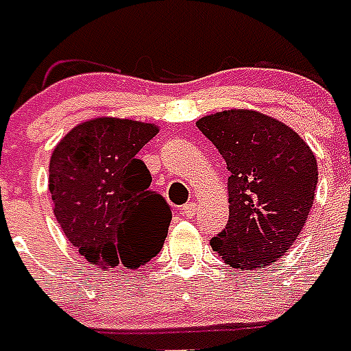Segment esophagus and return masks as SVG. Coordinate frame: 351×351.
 I'll return each instance as SVG.
<instances>
[{"instance_id": "34e87169", "label": "esophagus", "mask_w": 351, "mask_h": 351, "mask_svg": "<svg viewBox=\"0 0 351 351\" xmlns=\"http://www.w3.org/2000/svg\"><path fill=\"white\" fill-rule=\"evenodd\" d=\"M182 211H184V215H186V217H195V213H197V204L187 202L186 206L182 208Z\"/></svg>"}]
</instances>
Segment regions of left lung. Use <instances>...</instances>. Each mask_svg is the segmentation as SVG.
<instances>
[{
	"label": "left lung",
	"mask_w": 351,
	"mask_h": 351,
	"mask_svg": "<svg viewBox=\"0 0 351 351\" xmlns=\"http://www.w3.org/2000/svg\"><path fill=\"white\" fill-rule=\"evenodd\" d=\"M197 127L231 173L230 220L211 247L240 271L277 262L300 234L315 200V154L299 132L258 111L215 112Z\"/></svg>",
	"instance_id": "obj_1"
}]
</instances>
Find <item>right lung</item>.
I'll use <instances>...</instances> for the list:
<instances>
[{"instance_id":"obj_1","label":"right lung","mask_w":351,"mask_h":351,"mask_svg":"<svg viewBox=\"0 0 351 351\" xmlns=\"http://www.w3.org/2000/svg\"><path fill=\"white\" fill-rule=\"evenodd\" d=\"M156 134L154 123L100 117L73 127L52 151L54 215L90 266L138 269L162 250L173 215L136 158Z\"/></svg>"}]
</instances>
